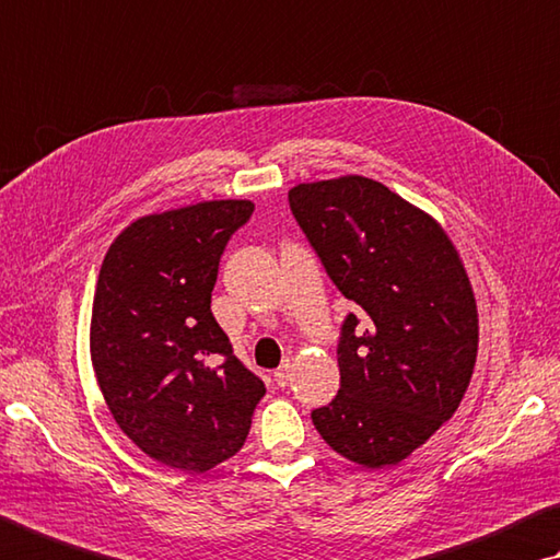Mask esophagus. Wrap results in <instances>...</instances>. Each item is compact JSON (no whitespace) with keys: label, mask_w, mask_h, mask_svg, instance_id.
<instances>
[{"label":"esophagus","mask_w":560,"mask_h":560,"mask_svg":"<svg viewBox=\"0 0 560 560\" xmlns=\"http://www.w3.org/2000/svg\"><path fill=\"white\" fill-rule=\"evenodd\" d=\"M291 372H293V364L289 360H283L281 368L273 372V382H277L279 386H289L291 382Z\"/></svg>","instance_id":"obj_1"}]
</instances>
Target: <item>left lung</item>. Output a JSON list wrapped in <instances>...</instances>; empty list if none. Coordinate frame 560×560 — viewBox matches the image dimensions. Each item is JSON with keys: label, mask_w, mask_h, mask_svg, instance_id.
<instances>
[{"label": "left lung", "mask_w": 560, "mask_h": 560, "mask_svg": "<svg viewBox=\"0 0 560 560\" xmlns=\"http://www.w3.org/2000/svg\"><path fill=\"white\" fill-rule=\"evenodd\" d=\"M289 206L348 313L340 389L311 411L335 453L396 465L455 413L477 358V306L439 222L362 176L301 183Z\"/></svg>", "instance_id": "obj_1"}]
</instances>
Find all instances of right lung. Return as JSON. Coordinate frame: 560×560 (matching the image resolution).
<instances>
[{
  "label": "right lung",
  "mask_w": 560,
  "mask_h": 560,
  "mask_svg": "<svg viewBox=\"0 0 560 560\" xmlns=\"http://www.w3.org/2000/svg\"><path fill=\"white\" fill-rule=\"evenodd\" d=\"M252 212L212 200L139 218L97 277L90 354L109 411L149 457L186 472L235 455L267 392L210 311L222 252Z\"/></svg>",
  "instance_id": "1"
}]
</instances>
